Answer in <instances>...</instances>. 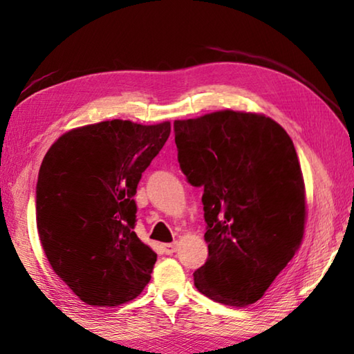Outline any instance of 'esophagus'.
Wrapping results in <instances>:
<instances>
[{"mask_svg":"<svg viewBox=\"0 0 354 354\" xmlns=\"http://www.w3.org/2000/svg\"><path fill=\"white\" fill-rule=\"evenodd\" d=\"M176 250H178V243H176V242L164 245V253L169 254V256H171L173 253H176Z\"/></svg>","mask_w":354,"mask_h":354,"instance_id":"esophagus-1","label":"esophagus"}]
</instances>
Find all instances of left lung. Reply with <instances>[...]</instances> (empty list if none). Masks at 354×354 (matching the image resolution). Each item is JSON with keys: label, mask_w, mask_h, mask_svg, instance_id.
Segmentation results:
<instances>
[{"label": "left lung", "mask_w": 354, "mask_h": 354, "mask_svg": "<svg viewBox=\"0 0 354 354\" xmlns=\"http://www.w3.org/2000/svg\"><path fill=\"white\" fill-rule=\"evenodd\" d=\"M178 162L203 187L209 256L194 273L203 295L227 306L259 299L303 241L301 167L283 127L259 113L218 111L176 120Z\"/></svg>", "instance_id": "8db88e82"}]
</instances>
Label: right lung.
<instances>
[{"mask_svg": "<svg viewBox=\"0 0 354 354\" xmlns=\"http://www.w3.org/2000/svg\"><path fill=\"white\" fill-rule=\"evenodd\" d=\"M170 129V122L107 120L68 131L45 154L39 237L53 270L84 303L118 306L151 279L158 254L134 232V195Z\"/></svg>", "mask_w": 354, "mask_h": 354, "instance_id": "obj_1", "label": "right lung"}]
</instances>
